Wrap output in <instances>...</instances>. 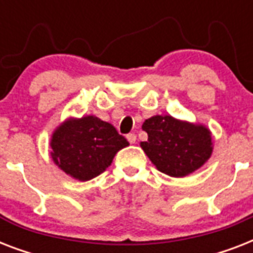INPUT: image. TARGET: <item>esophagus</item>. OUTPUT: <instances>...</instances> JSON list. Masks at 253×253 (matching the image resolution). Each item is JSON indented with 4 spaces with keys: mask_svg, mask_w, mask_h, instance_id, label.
Returning <instances> with one entry per match:
<instances>
[{
    "mask_svg": "<svg viewBox=\"0 0 253 253\" xmlns=\"http://www.w3.org/2000/svg\"><path fill=\"white\" fill-rule=\"evenodd\" d=\"M127 140L131 143V144H134L135 142H136V135L135 134H128L127 135Z\"/></svg>",
    "mask_w": 253,
    "mask_h": 253,
    "instance_id": "1",
    "label": "esophagus"
}]
</instances>
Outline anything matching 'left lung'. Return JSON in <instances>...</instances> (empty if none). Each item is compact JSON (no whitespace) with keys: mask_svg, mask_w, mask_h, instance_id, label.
I'll use <instances>...</instances> for the list:
<instances>
[{"mask_svg":"<svg viewBox=\"0 0 253 253\" xmlns=\"http://www.w3.org/2000/svg\"><path fill=\"white\" fill-rule=\"evenodd\" d=\"M142 128L148 134V140L140 142L142 150L158 170L170 177L196 172L212 154L211 131L201 123L154 115Z\"/></svg>","mask_w":253,"mask_h":253,"instance_id":"8db88e82","label":"left lung"}]
</instances>
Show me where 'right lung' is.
Segmentation results:
<instances>
[{
  "instance_id": "1",
  "label": "right lung",
  "mask_w": 253,
  "mask_h": 253,
  "mask_svg": "<svg viewBox=\"0 0 253 253\" xmlns=\"http://www.w3.org/2000/svg\"><path fill=\"white\" fill-rule=\"evenodd\" d=\"M128 146L111 123L95 115L68 118L51 135V158L68 176L89 181L106 170L119 150Z\"/></svg>"
}]
</instances>
